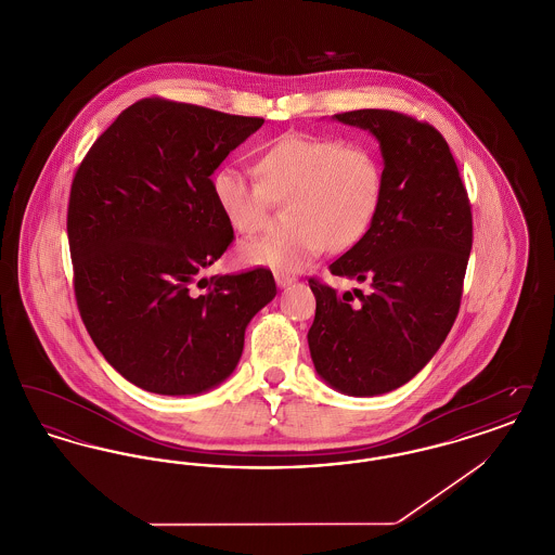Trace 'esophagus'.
<instances>
[{"instance_id":"obj_1","label":"esophagus","mask_w":555,"mask_h":555,"mask_svg":"<svg viewBox=\"0 0 555 555\" xmlns=\"http://www.w3.org/2000/svg\"><path fill=\"white\" fill-rule=\"evenodd\" d=\"M274 281H276L279 287H287L295 279L291 274H285V272H274Z\"/></svg>"}]
</instances>
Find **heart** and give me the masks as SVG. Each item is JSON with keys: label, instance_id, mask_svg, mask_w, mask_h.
Masks as SVG:
<instances>
[{"label": "heart", "instance_id": "1", "mask_svg": "<svg viewBox=\"0 0 555 555\" xmlns=\"http://www.w3.org/2000/svg\"><path fill=\"white\" fill-rule=\"evenodd\" d=\"M258 177L224 166L211 179V193L241 235L260 233L272 206L289 202L291 231L241 245L243 262L283 272L310 264L328 245L335 251L356 245L369 233L385 189L383 164L369 143L331 134L279 137L260 154Z\"/></svg>", "mask_w": 555, "mask_h": 555}]
</instances>
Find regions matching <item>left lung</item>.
I'll return each instance as SVG.
<instances>
[{"instance_id":"left-lung-1","label":"left lung","mask_w":555,"mask_h":555,"mask_svg":"<svg viewBox=\"0 0 555 555\" xmlns=\"http://www.w3.org/2000/svg\"><path fill=\"white\" fill-rule=\"evenodd\" d=\"M372 132L385 159V189L369 233L331 264L369 289L310 279L317 317L308 333L318 374L347 396L393 391L446 341L460 312L473 249V211L448 141L396 109L335 114Z\"/></svg>"}]
</instances>
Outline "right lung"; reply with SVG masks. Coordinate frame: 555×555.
I'll use <instances>...</instances> for the list:
<instances>
[{"label": "right lung", "instance_id": "obj_1", "mask_svg": "<svg viewBox=\"0 0 555 555\" xmlns=\"http://www.w3.org/2000/svg\"><path fill=\"white\" fill-rule=\"evenodd\" d=\"M262 125L145 98L75 172L66 229L80 318L107 364L145 391L195 396L222 383L249 320L276 295L264 266L199 279L235 238L211 172Z\"/></svg>", "mask_w": 555, "mask_h": 555}]
</instances>
